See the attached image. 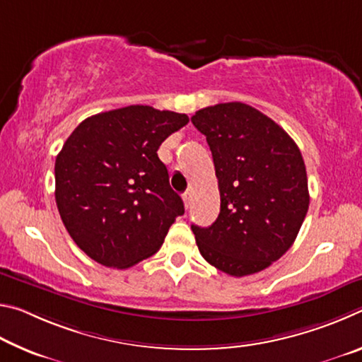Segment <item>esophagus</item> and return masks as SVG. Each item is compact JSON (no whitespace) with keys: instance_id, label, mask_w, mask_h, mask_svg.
Listing matches in <instances>:
<instances>
[{"instance_id":"obj_1","label":"esophagus","mask_w":362,"mask_h":362,"mask_svg":"<svg viewBox=\"0 0 362 362\" xmlns=\"http://www.w3.org/2000/svg\"><path fill=\"white\" fill-rule=\"evenodd\" d=\"M183 203H185V207L188 209L189 206H192V193L189 192H185L183 193Z\"/></svg>"}]
</instances>
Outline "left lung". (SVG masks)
<instances>
[{
    "mask_svg": "<svg viewBox=\"0 0 362 362\" xmlns=\"http://www.w3.org/2000/svg\"><path fill=\"white\" fill-rule=\"evenodd\" d=\"M212 151L220 214L192 225L201 255L230 276H247L281 259L296 241L310 194L305 163L283 127L241 102L192 116Z\"/></svg>",
    "mask_w": 362,
    "mask_h": 362,
    "instance_id": "left-lung-1",
    "label": "left lung"
}]
</instances>
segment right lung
Returning a JSON list of instances; mask_svg holds the SVG:
<instances>
[{
    "label": "right lung",
    "instance_id": "1",
    "mask_svg": "<svg viewBox=\"0 0 362 362\" xmlns=\"http://www.w3.org/2000/svg\"><path fill=\"white\" fill-rule=\"evenodd\" d=\"M188 122L183 113L129 105L86 118L56 158V203L90 259L129 268L163 246L185 212L158 148Z\"/></svg>",
    "mask_w": 362,
    "mask_h": 362
}]
</instances>
